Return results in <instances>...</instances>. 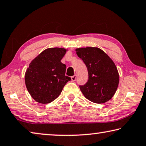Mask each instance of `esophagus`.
Returning <instances> with one entry per match:
<instances>
[{
  "label": "esophagus",
  "mask_w": 146,
  "mask_h": 146,
  "mask_svg": "<svg viewBox=\"0 0 146 146\" xmlns=\"http://www.w3.org/2000/svg\"><path fill=\"white\" fill-rule=\"evenodd\" d=\"M76 78H77V76H76V75H74V76H72V77H71L72 81H73V82H75L76 80Z\"/></svg>",
  "instance_id": "1"
}]
</instances>
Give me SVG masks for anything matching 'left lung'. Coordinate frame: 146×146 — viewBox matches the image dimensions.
Masks as SVG:
<instances>
[{
  "mask_svg": "<svg viewBox=\"0 0 146 146\" xmlns=\"http://www.w3.org/2000/svg\"><path fill=\"white\" fill-rule=\"evenodd\" d=\"M78 56L87 68L89 80L80 86L86 98L96 104H104L111 100L118 88L119 74L111 57L99 48L86 47L76 49Z\"/></svg>",
  "mask_w": 146,
  "mask_h": 146,
  "instance_id": "obj_1",
  "label": "left lung"
}]
</instances>
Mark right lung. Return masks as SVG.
Instances as JSON below:
<instances>
[{"label":"right lung","instance_id":"1","mask_svg":"<svg viewBox=\"0 0 146 146\" xmlns=\"http://www.w3.org/2000/svg\"><path fill=\"white\" fill-rule=\"evenodd\" d=\"M67 49L49 48L31 61L26 69L25 84L35 102L46 104L56 100L70 78L65 76L66 65L61 60Z\"/></svg>","mask_w":146,"mask_h":146}]
</instances>
